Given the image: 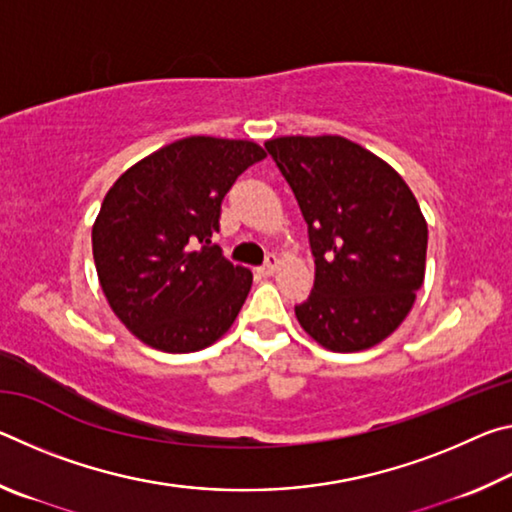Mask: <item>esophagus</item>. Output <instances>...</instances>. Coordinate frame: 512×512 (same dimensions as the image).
Wrapping results in <instances>:
<instances>
[{
  "label": "esophagus",
  "mask_w": 512,
  "mask_h": 512,
  "mask_svg": "<svg viewBox=\"0 0 512 512\" xmlns=\"http://www.w3.org/2000/svg\"><path fill=\"white\" fill-rule=\"evenodd\" d=\"M275 268H277V257L275 255H268L266 262L257 268V273L264 275V277H271L275 273Z\"/></svg>",
  "instance_id": "1"
}]
</instances>
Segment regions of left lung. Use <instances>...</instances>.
<instances>
[{
  "label": "left lung",
  "instance_id": "1",
  "mask_svg": "<svg viewBox=\"0 0 512 512\" xmlns=\"http://www.w3.org/2000/svg\"><path fill=\"white\" fill-rule=\"evenodd\" d=\"M266 153L307 221L316 280L296 316L332 352L384 341L424 280L427 221L400 173L339 135L277 137Z\"/></svg>",
  "mask_w": 512,
  "mask_h": 512
}]
</instances>
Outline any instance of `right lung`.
I'll list each match as a JSON object with an SVG mask.
<instances>
[{"mask_svg":"<svg viewBox=\"0 0 512 512\" xmlns=\"http://www.w3.org/2000/svg\"><path fill=\"white\" fill-rule=\"evenodd\" d=\"M266 153L246 140L185 137L133 164L110 187L92 253L112 311L162 352H196L235 323L253 273L212 244L221 203Z\"/></svg>","mask_w":512,"mask_h":512,"instance_id":"add662e5","label":"right lung"}]
</instances>
